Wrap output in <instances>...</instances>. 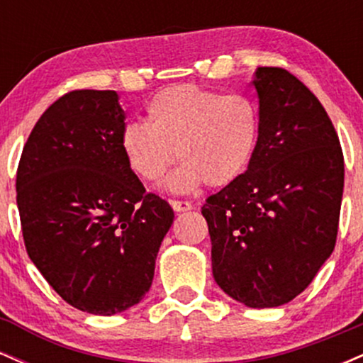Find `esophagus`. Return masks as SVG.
I'll return each instance as SVG.
<instances>
[{
    "label": "esophagus",
    "instance_id": "34e87169",
    "mask_svg": "<svg viewBox=\"0 0 363 363\" xmlns=\"http://www.w3.org/2000/svg\"><path fill=\"white\" fill-rule=\"evenodd\" d=\"M170 205H172V208L176 211H189L191 208H193V205H191L189 201H182V199H172Z\"/></svg>",
    "mask_w": 363,
    "mask_h": 363
}]
</instances>
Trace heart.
<instances>
[{
	"label": "heart",
	"mask_w": 363,
	"mask_h": 363,
	"mask_svg": "<svg viewBox=\"0 0 363 363\" xmlns=\"http://www.w3.org/2000/svg\"><path fill=\"white\" fill-rule=\"evenodd\" d=\"M259 111L245 95H223L191 83L160 90L147 106V124L129 123L121 133L128 167L157 182L172 165H182L169 189L191 191L205 182L222 187L242 176L259 140Z\"/></svg>",
	"instance_id": "obj_1"
}]
</instances>
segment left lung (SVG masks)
I'll use <instances>...</instances> for the list:
<instances>
[{"label": "left lung", "instance_id": "obj_1", "mask_svg": "<svg viewBox=\"0 0 363 363\" xmlns=\"http://www.w3.org/2000/svg\"><path fill=\"white\" fill-rule=\"evenodd\" d=\"M259 140L242 176L208 196L201 213L215 281L254 309L302 294L338 235L345 160L323 104L277 66L256 69Z\"/></svg>", "mask_w": 363, "mask_h": 363}]
</instances>
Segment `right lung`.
Wrapping results in <instances>:
<instances>
[{"instance_id":"1","label":"right lung","mask_w":363,"mask_h":363,"mask_svg":"<svg viewBox=\"0 0 363 363\" xmlns=\"http://www.w3.org/2000/svg\"><path fill=\"white\" fill-rule=\"evenodd\" d=\"M114 90H73L37 121L16 169L25 249L69 306L97 315L147 295L174 210L147 193L121 150Z\"/></svg>"}]
</instances>
